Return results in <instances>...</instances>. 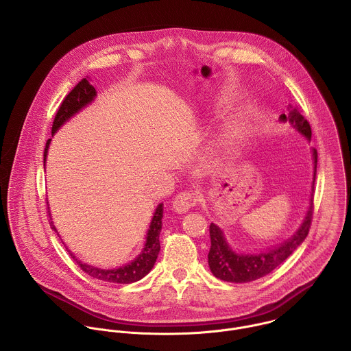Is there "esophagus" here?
Wrapping results in <instances>:
<instances>
[{
    "label": "esophagus",
    "instance_id": "34e87169",
    "mask_svg": "<svg viewBox=\"0 0 351 351\" xmlns=\"http://www.w3.org/2000/svg\"><path fill=\"white\" fill-rule=\"evenodd\" d=\"M200 202V196L193 191H185L176 196L173 202V208L177 213H186L195 206H197Z\"/></svg>",
    "mask_w": 351,
    "mask_h": 351
}]
</instances>
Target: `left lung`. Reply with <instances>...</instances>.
<instances>
[{
	"label": "left lung",
	"mask_w": 351,
	"mask_h": 351,
	"mask_svg": "<svg viewBox=\"0 0 351 351\" xmlns=\"http://www.w3.org/2000/svg\"><path fill=\"white\" fill-rule=\"evenodd\" d=\"M282 121H290L298 132H301L308 138L312 137V129L308 119L304 117L298 108L289 106V113L280 116ZM315 159V174L317 167V149L313 148ZM315 185V181H313ZM313 199H311V206L308 214L301 225L300 230L294 234L289 241L283 242L280 246H276L268 252L258 254H237L228 245L222 230L211 223L210 225V237L211 247L208 253V264L213 274L225 282L233 283H246L263 278L279 267L306 238L309 233L312 219H313Z\"/></svg>",
	"instance_id": "8db88e82"
}]
</instances>
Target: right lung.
<instances>
[{"label":"right lung","mask_w":351,"mask_h":351,"mask_svg":"<svg viewBox=\"0 0 351 351\" xmlns=\"http://www.w3.org/2000/svg\"><path fill=\"white\" fill-rule=\"evenodd\" d=\"M97 95L95 88L88 83L87 79H82L72 90L71 93L64 98V101L61 102L57 114L53 121V126H51V133H54L65 121H68L72 117L75 113H77L82 108H84L86 105H88L94 97ZM49 143L50 138L46 143L45 147V152H43V165L46 162V154H47V148H49ZM47 214L50 217V211L47 210ZM162 217H163V204H159L154 218L151 221V226L149 230L147 233V241L144 245L143 252L138 254L137 258H134L132 263L114 268V269H101L93 265H87L83 264L82 261H79L72 253H69L75 261L77 263V265L90 276L104 280V282H110V283H133L140 280L141 278H144L154 267L158 253L160 250V245H159V234L162 229ZM51 221V218H50ZM50 226L53 230H56L53 222H50ZM69 252V250H68Z\"/></svg>","instance_id":"obj_1"}]
</instances>
